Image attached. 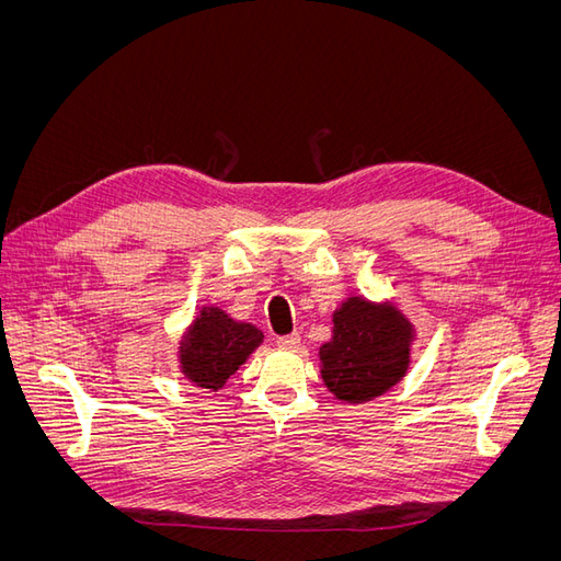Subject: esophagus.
Segmentation results:
<instances>
[{"instance_id": "1", "label": "esophagus", "mask_w": 561, "mask_h": 561, "mask_svg": "<svg viewBox=\"0 0 561 561\" xmlns=\"http://www.w3.org/2000/svg\"><path fill=\"white\" fill-rule=\"evenodd\" d=\"M276 346L285 348V351H297L299 348V334H287V336H278Z\"/></svg>"}]
</instances>
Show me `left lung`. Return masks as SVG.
<instances>
[{"mask_svg":"<svg viewBox=\"0 0 561 561\" xmlns=\"http://www.w3.org/2000/svg\"><path fill=\"white\" fill-rule=\"evenodd\" d=\"M414 344L416 328L398 301L348 295L318 348L322 383L336 400L365 404L407 377Z\"/></svg>","mask_w":561,"mask_h":561,"instance_id":"8db88e82","label":"left lung"}]
</instances>
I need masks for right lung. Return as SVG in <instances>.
<instances>
[{"label": "right lung", "mask_w": 561, "mask_h": 561, "mask_svg": "<svg viewBox=\"0 0 561 561\" xmlns=\"http://www.w3.org/2000/svg\"><path fill=\"white\" fill-rule=\"evenodd\" d=\"M262 342L264 332L252 322L203 307L178 339V369L184 381L217 393Z\"/></svg>", "instance_id": "obj_1"}]
</instances>
